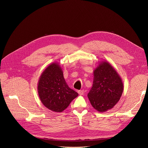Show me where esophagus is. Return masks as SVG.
Masks as SVG:
<instances>
[{
  "label": "esophagus",
  "instance_id": "esophagus-1",
  "mask_svg": "<svg viewBox=\"0 0 148 148\" xmlns=\"http://www.w3.org/2000/svg\"><path fill=\"white\" fill-rule=\"evenodd\" d=\"M78 93L80 95H82L84 94V90H79V91H78Z\"/></svg>",
  "mask_w": 148,
  "mask_h": 148
}]
</instances>
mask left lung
<instances>
[{
    "instance_id": "left-lung-1",
    "label": "left lung",
    "mask_w": 148,
    "mask_h": 148,
    "mask_svg": "<svg viewBox=\"0 0 148 148\" xmlns=\"http://www.w3.org/2000/svg\"><path fill=\"white\" fill-rule=\"evenodd\" d=\"M123 88V83L117 72L108 62L104 61L94 71L93 85L88 97L96 110L105 112L119 101Z\"/></svg>"
}]
</instances>
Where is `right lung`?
Listing matches in <instances>:
<instances>
[{"instance_id":"1","label":"right lung","mask_w":148,"mask_h":148,"mask_svg":"<svg viewBox=\"0 0 148 148\" xmlns=\"http://www.w3.org/2000/svg\"><path fill=\"white\" fill-rule=\"evenodd\" d=\"M37 90L43 104L48 109L57 112L66 109L78 95L68 86L62 71L57 63H53L42 73Z\"/></svg>"}]
</instances>
